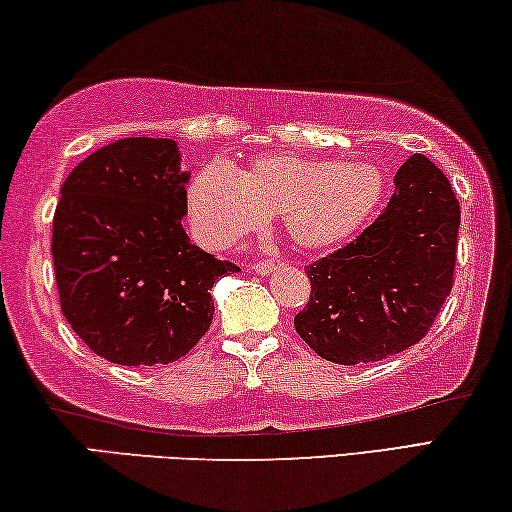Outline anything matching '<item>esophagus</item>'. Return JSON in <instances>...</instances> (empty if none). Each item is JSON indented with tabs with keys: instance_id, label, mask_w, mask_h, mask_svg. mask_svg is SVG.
<instances>
[{
	"instance_id": "1",
	"label": "esophagus",
	"mask_w": 512,
	"mask_h": 512,
	"mask_svg": "<svg viewBox=\"0 0 512 512\" xmlns=\"http://www.w3.org/2000/svg\"><path fill=\"white\" fill-rule=\"evenodd\" d=\"M279 263H281V258H263V261L251 263V270H254L256 274H270Z\"/></svg>"
}]
</instances>
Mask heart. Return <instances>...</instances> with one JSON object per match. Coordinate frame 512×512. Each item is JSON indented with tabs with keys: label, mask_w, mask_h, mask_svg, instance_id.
Instances as JSON below:
<instances>
[{
	"label": "heart",
	"mask_w": 512,
	"mask_h": 512,
	"mask_svg": "<svg viewBox=\"0 0 512 512\" xmlns=\"http://www.w3.org/2000/svg\"><path fill=\"white\" fill-rule=\"evenodd\" d=\"M383 197V172L365 161L335 163L261 154L233 170L208 163L188 183V220L208 249H229L261 231L267 215L304 249H329L363 229Z\"/></svg>",
	"instance_id": "obj_1"
}]
</instances>
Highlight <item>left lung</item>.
Instances as JSON below:
<instances>
[{"mask_svg": "<svg viewBox=\"0 0 512 512\" xmlns=\"http://www.w3.org/2000/svg\"><path fill=\"white\" fill-rule=\"evenodd\" d=\"M460 206L438 167L413 154L383 213L356 240L306 267L311 299L295 329L317 356L374 363L429 333L454 286Z\"/></svg>", "mask_w": 512, "mask_h": 512, "instance_id": "1", "label": "left lung"}]
</instances>
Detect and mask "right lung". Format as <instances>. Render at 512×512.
<instances>
[{"label":"right lung","instance_id":"obj_1","mask_svg":"<svg viewBox=\"0 0 512 512\" xmlns=\"http://www.w3.org/2000/svg\"><path fill=\"white\" fill-rule=\"evenodd\" d=\"M188 172L167 138H124L81 161L61 188L52 256L61 311L115 365H167L213 322L211 288L238 272L192 245Z\"/></svg>","mask_w":512,"mask_h":512}]
</instances>
